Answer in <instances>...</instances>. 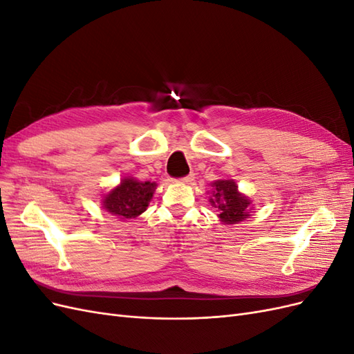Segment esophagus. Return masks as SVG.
Segmentation results:
<instances>
[{"mask_svg":"<svg viewBox=\"0 0 354 354\" xmlns=\"http://www.w3.org/2000/svg\"><path fill=\"white\" fill-rule=\"evenodd\" d=\"M194 178H195L194 174H189V176H185L183 178H180V181H181V183L189 185V183H192V181H194Z\"/></svg>","mask_w":354,"mask_h":354,"instance_id":"34e87169","label":"esophagus"}]
</instances>
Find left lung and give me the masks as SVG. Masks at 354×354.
<instances>
[{
	"mask_svg": "<svg viewBox=\"0 0 354 354\" xmlns=\"http://www.w3.org/2000/svg\"><path fill=\"white\" fill-rule=\"evenodd\" d=\"M211 205L217 208L223 223L234 224L250 216V201L238 192V186L232 180H218L212 183Z\"/></svg>",
	"mask_w": 354,
	"mask_h": 354,
	"instance_id": "8db88e82",
	"label": "left lung"
}]
</instances>
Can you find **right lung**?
Segmentation results:
<instances>
[{"mask_svg": "<svg viewBox=\"0 0 354 354\" xmlns=\"http://www.w3.org/2000/svg\"><path fill=\"white\" fill-rule=\"evenodd\" d=\"M156 183L134 178H124L121 185L111 190L103 199V208L120 218H136L146 211L152 199Z\"/></svg>", "mask_w": 354, "mask_h": 354, "instance_id": "obj_1", "label": "right lung"}]
</instances>
